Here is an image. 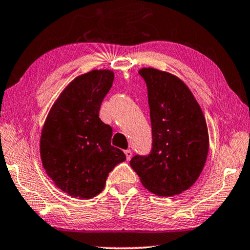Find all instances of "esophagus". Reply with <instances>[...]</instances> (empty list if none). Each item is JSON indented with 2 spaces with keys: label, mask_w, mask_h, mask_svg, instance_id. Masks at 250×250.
<instances>
[{
  "label": "esophagus",
  "mask_w": 250,
  "mask_h": 250,
  "mask_svg": "<svg viewBox=\"0 0 250 250\" xmlns=\"http://www.w3.org/2000/svg\"><path fill=\"white\" fill-rule=\"evenodd\" d=\"M125 154L126 159H128V161H130V159H131V157H132V151L130 150V149H126V150L125 151Z\"/></svg>",
  "instance_id": "1"
}]
</instances>
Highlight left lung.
Returning <instances> with one entry per match:
<instances>
[{"label": "left lung", "mask_w": 250, "mask_h": 250, "mask_svg": "<svg viewBox=\"0 0 250 250\" xmlns=\"http://www.w3.org/2000/svg\"><path fill=\"white\" fill-rule=\"evenodd\" d=\"M150 109L152 149L130 166L141 184L158 196L181 194L195 183L206 165L208 133L202 110L183 81L172 73L144 67Z\"/></svg>", "instance_id": "1"}]
</instances>
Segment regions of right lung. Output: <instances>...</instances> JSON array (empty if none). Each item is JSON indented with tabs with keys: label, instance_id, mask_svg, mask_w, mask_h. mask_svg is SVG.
Segmentation results:
<instances>
[{
	"label": "right lung",
	"instance_id": "1",
	"mask_svg": "<svg viewBox=\"0 0 250 250\" xmlns=\"http://www.w3.org/2000/svg\"><path fill=\"white\" fill-rule=\"evenodd\" d=\"M111 69H93L67 84L50 107L40 135V158L48 176L73 197L92 199L106 177L125 161L111 146L112 128L99 118L104 96L112 87Z\"/></svg>",
	"mask_w": 250,
	"mask_h": 250
}]
</instances>
